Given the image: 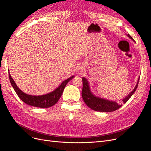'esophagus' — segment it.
<instances>
[{"mask_svg":"<svg viewBox=\"0 0 151 151\" xmlns=\"http://www.w3.org/2000/svg\"><path fill=\"white\" fill-rule=\"evenodd\" d=\"M82 72H83V70L81 69V68H78V70H77V72H78L79 74H81V73H82Z\"/></svg>","mask_w":151,"mask_h":151,"instance_id":"34e87169","label":"esophagus"}]
</instances>
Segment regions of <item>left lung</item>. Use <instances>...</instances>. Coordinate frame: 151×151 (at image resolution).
<instances>
[{"instance_id":"8db88e82","label":"left lung","mask_w":151,"mask_h":151,"mask_svg":"<svg viewBox=\"0 0 151 151\" xmlns=\"http://www.w3.org/2000/svg\"><path fill=\"white\" fill-rule=\"evenodd\" d=\"M127 35L128 36V37H129L134 42V40L132 38V36L129 34ZM139 81V78L134 89L125 98L122 99L123 103H125L135 93V91L137 88ZM83 91H82V96H83L84 101L87 106L89 107L91 109H92L93 110L100 112H111L116 110V109L120 108L122 106V104H118V103L115 101H110V100L99 98L97 96L94 95L91 90L88 81L85 77H83Z\"/></svg>"}]
</instances>
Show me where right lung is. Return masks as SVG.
<instances>
[{
    "instance_id": "obj_1",
    "label": "right lung",
    "mask_w": 151,
    "mask_h": 151,
    "mask_svg": "<svg viewBox=\"0 0 151 151\" xmlns=\"http://www.w3.org/2000/svg\"><path fill=\"white\" fill-rule=\"evenodd\" d=\"M8 71L10 83L12 86V88L14 89L15 92L22 101L26 104L29 105V106L43 108L51 107L53 106L55 104H56L61 97L63 91L64 90L65 87L66 86L67 83L74 77V76H73L69 77V78L67 79L66 80L63 81L57 88L52 91V92L43 95L33 96L26 94L23 91H22L19 88V87H17L15 81L12 78L9 70Z\"/></svg>"
}]
</instances>
